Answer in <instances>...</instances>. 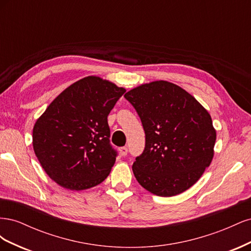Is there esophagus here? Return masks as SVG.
<instances>
[{
	"mask_svg": "<svg viewBox=\"0 0 251 251\" xmlns=\"http://www.w3.org/2000/svg\"><path fill=\"white\" fill-rule=\"evenodd\" d=\"M119 151H120V154L123 155V156H126L127 155V148H126V147L120 148Z\"/></svg>",
	"mask_w": 251,
	"mask_h": 251,
	"instance_id": "obj_1",
	"label": "esophagus"
}]
</instances>
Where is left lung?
<instances>
[{
	"mask_svg": "<svg viewBox=\"0 0 251 251\" xmlns=\"http://www.w3.org/2000/svg\"><path fill=\"white\" fill-rule=\"evenodd\" d=\"M140 117L146 147L133 173L150 193L172 197L185 192L208 168L216 142L209 113L185 90L157 80L125 94Z\"/></svg>",
	"mask_w": 251,
	"mask_h": 251,
	"instance_id": "left-lung-1",
	"label": "left lung"
}]
</instances>
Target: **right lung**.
Returning <instances> with one entry per match:
<instances>
[{
  "label": "right lung",
  "instance_id": "obj_1",
  "mask_svg": "<svg viewBox=\"0 0 251 251\" xmlns=\"http://www.w3.org/2000/svg\"><path fill=\"white\" fill-rule=\"evenodd\" d=\"M125 92L109 80L88 76L64 90L36 120L34 153L58 185L82 191L109 176L117 151L110 143L108 115Z\"/></svg>",
  "mask_w": 251,
  "mask_h": 251
}]
</instances>
